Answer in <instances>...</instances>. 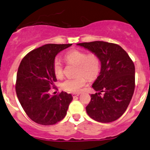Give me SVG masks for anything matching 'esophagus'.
Masks as SVG:
<instances>
[{
	"label": "esophagus",
	"mask_w": 150,
	"mask_h": 150,
	"mask_svg": "<svg viewBox=\"0 0 150 150\" xmlns=\"http://www.w3.org/2000/svg\"><path fill=\"white\" fill-rule=\"evenodd\" d=\"M79 95H80V94H72V96H73V98H76V97L79 96Z\"/></svg>",
	"instance_id": "1"
}]
</instances>
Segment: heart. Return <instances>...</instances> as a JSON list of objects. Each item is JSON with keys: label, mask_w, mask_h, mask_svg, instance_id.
<instances>
[{"label": "heart", "mask_w": 150, "mask_h": 150, "mask_svg": "<svg viewBox=\"0 0 150 150\" xmlns=\"http://www.w3.org/2000/svg\"><path fill=\"white\" fill-rule=\"evenodd\" d=\"M65 61L69 65H76V74L77 76L74 79H65L61 83L63 90L68 92L77 93L81 90L86 84L87 80L93 81L96 79L100 71V60L94 53L87 54L85 52L78 50H72L66 53ZM53 70L58 79L63 77L64 68L59 60L54 61Z\"/></svg>", "instance_id": "1"}]
</instances>
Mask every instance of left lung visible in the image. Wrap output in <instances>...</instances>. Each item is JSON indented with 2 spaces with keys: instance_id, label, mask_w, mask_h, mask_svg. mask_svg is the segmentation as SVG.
<instances>
[{
  "instance_id": "8db88e82",
  "label": "left lung",
  "mask_w": 150,
  "mask_h": 150,
  "mask_svg": "<svg viewBox=\"0 0 150 150\" xmlns=\"http://www.w3.org/2000/svg\"><path fill=\"white\" fill-rule=\"evenodd\" d=\"M77 45L96 54L101 63L100 74L92 85L97 92L91 94L87 114L100 122L117 120L127 110L134 92V64L118 45L104 41Z\"/></svg>"
}]
</instances>
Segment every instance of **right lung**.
<instances>
[{
    "instance_id": "add662e5",
    "label": "right lung",
    "mask_w": 150,
    "mask_h": 150,
    "mask_svg": "<svg viewBox=\"0 0 150 150\" xmlns=\"http://www.w3.org/2000/svg\"><path fill=\"white\" fill-rule=\"evenodd\" d=\"M71 44H47L27 54L18 69L16 92L30 119L36 123L51 125L65 117L72 96L65 92L50 95L56 76L53 64L56 56Z\"/></svg>"
}]
</instances>
